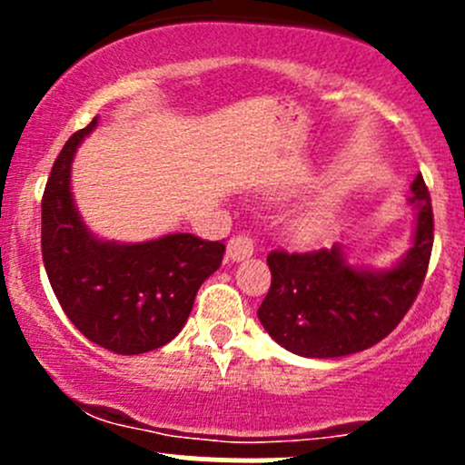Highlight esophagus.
Wrapping results in <instances>:
<instances>
[{
    "instance_id": "esophagus-1",
    "label": "esophagus",
    "mask_w": 465,
    "mask_h": 465,
    "mask_svg": "<svg viewBox=\"0 0 465 465\" xmlns=\"http://www.w3.org/2000/svg\"><path fill=\"white\" fill-rule=\"evenodd\" d=\"M252 254H254V238H252V236H245V233H238V236H233L232 241L227 242V256L233 262L250 259Z\"/></svg>"
}]
</instances>
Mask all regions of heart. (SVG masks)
<instances>
[{"label":"heart","mask_w":465,"mask_h":465,"mask_svg":"<svg viewBox=\"0 0 465 465\" xmlns=\"http://www.w3.org/2000/svg\"><path fill=\"white\" fill-rule=\"evenodd\" d=\"M312 224H315V218H303L302 223H299V227H302V229H311Z\"/></svg>","instance_id":"1"}]
</instances>
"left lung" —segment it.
Instances as JSON below:
<instances>
[{"instance_id": "obj_1", "label": "left lung", "mask_w": 465, "mask_h": 465, "mask_svg": "<svg viewBox=\"0 0 465 465\" xmlns=\"http://www.w3.org/2000/svg\"><path fill=\"white\" fill-rule=\"evenodd\" d=\"M407 203L416 211L411 247L391 267L353 265L340 242L267 256L272 285L259 320L276 344L302 358H341L378 344L401 323L423 285L434 242L432 200L420 173Z\"/></svg>"}]
</instances>
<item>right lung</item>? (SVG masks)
Here are the masks:
<instances>
[{"mask_svg": "<svg viewBox=\"0 0 465 465\" xmlns=\"http://www.w3.org/2000/svg\"><path fill=\"white\" fill-rule=\"evenodd\" d=\"M96 121L69 137L51 168L42 195V261L64 315L89 341L119 355L148 353L184 328L224 245L193 233L116 242L89 232L74 203L72 162Z\"/></svg>", "mask_w": 465, "mask_h": 465, "instance_id": "1", "label": "right lung"}]
</instances>
